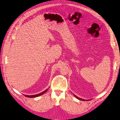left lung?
Returning a JSON list of instances; mask_svg holds the SVG:
<instances>
[{
  "label": "left lung",
  "instance_id": "1",
  "mask_svg": "<svg viewBox=\"0 0 120 120\" xmlns=\"http://www.w3.org/2000/svg\"><path fill=\"white\" fill-rule=\"evenodd\" d=\"M74 96H75V98H77L78 99H79V100H81V101H86V100H83V99H81V98H79L77 97V96H75V95H74ZM86 101H87V100H86Z\"/></svg>",
  "mask_w": 120,
  "mask_h": 120
}]
</instances>
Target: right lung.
Here are the masks:
<instances>
[{
    "label": "right lung",
    "mask_w": 120,
    "mask_h": 120,
    "mask_svg": "<svg viewBox=\"0 0 120 120\" xmlns=\"http://www.w3.org/2000/svg\"><path fill=\"white\" fill-rule=\"evenodd\" d=\"M48 90V89H46V90H45V91H43V92H41V93H39V94H37V95H31V96H28V95H24V96H25V97H28V98H35V97H38V96H41V95H43V94H44L47 91V90Z\"/></svg>",
    "instance_id": "1"
}]
</instances>
